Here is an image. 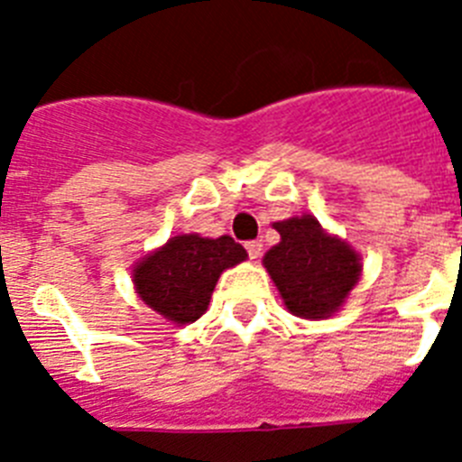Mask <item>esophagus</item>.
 <instances>
[{
  "label": "esophagus",
  "mask_w": 462,
  "mask_h": 462,
  "mask_svg": "<svg viewBox=\"0 0 462 462\" xmlns=\"http://www.w3.org/2000/svg\"><path fill=\"white\" fill-rule=\"evenodd\" d=\"M245 250H247V256H250V259H259V256H261V243H259V240H250V243H245Z\"/></svg>",
  "instance_id": "34e87169"
}]
</instances>
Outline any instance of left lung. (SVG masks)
<instances>
[{
  "label": "left lung",
  "instance_id": "1",
  "mask_svg": "<svg viewBox=\"0 0 462 462\" xmlns=\"http://www.w3.org/2000/svg\"><path fill=\"white\" fill-rule=\"evenodd\" d=\"M273 226L282 240L266 252L263 266L289 312L303 319L330 317L358 282V254L346 243L326 234L310 215Z\"/></svg>",
  "mask_w": 462,
  "mask_h": 462
}]
</instances>
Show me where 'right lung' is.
<instances>
[{
	"instance_id": "1",
	"label": "right lung",
	"mask_w": 462,
	"mask_h": 462,
	"mask_svg": "<svg viewBox=\"0 0 462 462\" xmlns=\"http://www.w3.org/2000/svg\"><path fill=\"white\" fill-rule=\"evenodd\" d=\"M247 259L231 236L201 238L185 234L171 238L134 271L138 296L175 324H191L210 303V293L226 268Z\"/></svg>"
}]
</instances>
